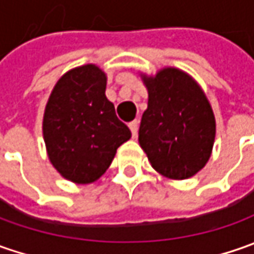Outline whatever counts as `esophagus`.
<instances>
[{"instance_id":"1","label":"esophagus","mask_w":254,"mask_h":254,"mask_svg":"<svg viewBox=\"0 0 254 254\" xmlns=\"http://www.w3.org/2000/svg\"><path fill=\"white\" fill-rule=\"evenodd\" d=\"M128 127H130V130H131L132 137H137V131H138V122L137 120H134L128 124Z\"/></svg>"}]
</instances>
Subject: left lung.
Segmentation results:
<instances>
[{
    "label": "left lung",
    "instance_id": "8db88e82",
    "mask_svg": "<svg viewBox=\"0 0 254 254\" xmlns=\"http://www.w3.org/2000/svg\"><path fill=\"white\" fill-rule=\"evenodd\" d=\"M148 107L138 141L152 168L172 180H185L205 167L215 141V117L206 96L182 70L167 67L144 76Z\"/></svg>",
    "mask_w": 254,
    "mask_h": 254
}]
</instances>
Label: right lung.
Wrapping results in <instances>:
<instances>
[{
  "label": "right lung",
  "instance_id": "1",
  "mask_svg": "<svg viewBox=\"0 0 254 254\" xmlns=\"http://www.w3.org/2000/svg\"><path fill=\"white\" fill-rule=\"evenodd\" d=\"M130 137L106 97V74L97 66L84 64L59 79L45 109L44 138L62 177L76 184L100 178Z\"/></svg>",
  "mask_w": 254,
  "mask_h": 254
}]
</instances>
